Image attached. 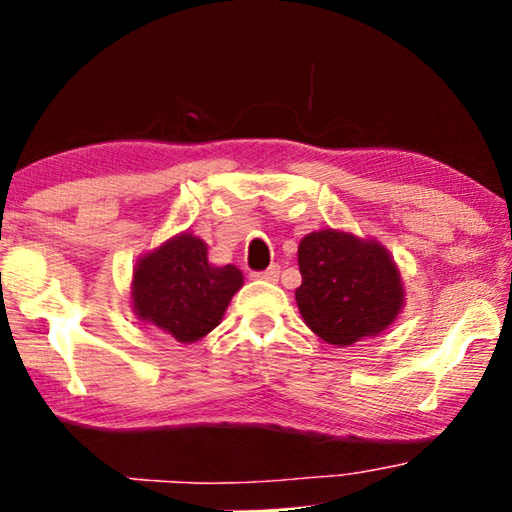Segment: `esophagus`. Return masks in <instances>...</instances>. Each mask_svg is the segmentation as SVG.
<instances>
[{
    "mask_svg": "<svg viewBox=\"0 0 512 512\" xmlns=\"http://www.w3.org/2000/svg\"><path fill=\"white\" fill-rule=\"evenodd\" d=\"M279 274H281V267L270 265L265 272H254L251 276H254V279H261V281H279Z\"/></svg>",
    "mask_w": 512,
    "mask_h": 512,
    "instance_id": "esophagus-1",
    "label": "esophagus"
}]
</instances>
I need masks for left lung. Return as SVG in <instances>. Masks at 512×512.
Returning <instances> with one entry per match:
<instances>
[{
	"instance_id": "obj_1",
	"label": "left lung",
	"mask_w": 512,
	"mask_h": 512,
	"mask_svg": "<svg viewBox=\"0 0 512 512\" xmlns=\"http://www.w3.org/2000/svg\"><path fill=\"white\" fill-rule=\"evenodd\" d=\"M301 285L294 292L306 326L333 346L378 337L405 308V285L389 249L375 238L321 229L301 238Z\"/></svg>"
}]
</instances>
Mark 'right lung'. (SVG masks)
<instances>
[{"label": "right lung", "mask_w": 512, "mask_h": 512, "mask_svg": "<svg viewBox=\"0 0 512 512\" xmlns=\"http://www.w3.org/2000/svg\"><path fill=\"white\" fill-rule=\"evenodd\" d=\"M242 281L236 265L209 263L206 242L184 231L146 251L134 265L132 312L143 326L193 344L220 324Z\"/></svg>", "instance_id": "obj_1"}]
</instances>
